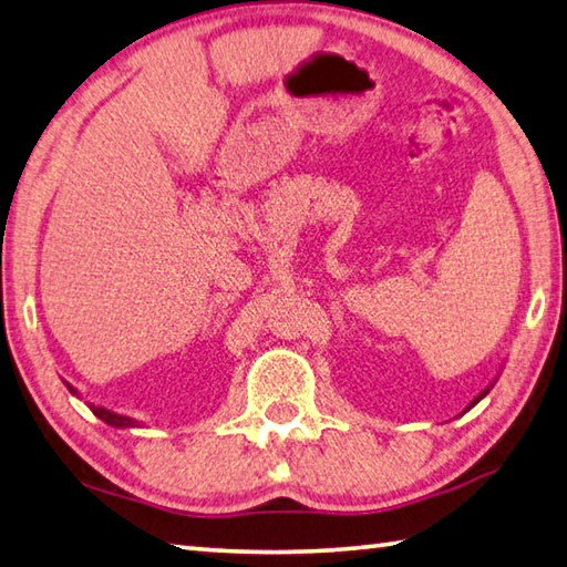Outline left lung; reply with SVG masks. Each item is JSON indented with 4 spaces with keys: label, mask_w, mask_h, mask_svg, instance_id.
<instances>
[{
    "label": "left lung",
    "mask_w": 567,
    "mask_h": 567,
    "mask_svg": "<svg viewBox=\"0 0 567 567\" xmlns=\"http://www.w3.org/2000/svg\"><path fill=\"white\" fill-rule=\"evenodd\" d=\"M496 380H498V378H494V382H491V384H488V388H484V390H482V392H478V394H476V398H474V400H472V402H468V408H466V410H464V412H468V410H472V408H474V404H476V402H482V400H484V398H486V394H488V390H491V388H494V384H496Z\"/></svg>",
    "instance_id": "8db88e82"
}]
</instances>
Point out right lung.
Here are the masks:
<instances>
[{
    "label": "right lung",
    "mask_w": 567,
    "mask_h": 567,
    "mask_svg": "<svg viewBox=\"0 0 567 567\" xmlns=\"http://www.w3.org/2000/svg\"><path fill=\"white\" fill-rule=\"evenodd\" d=\"M66 382V380H63ZM66 388H69V392L71 394H79V390L73 388L71 382H66ZM89 408H91V412L99 416V420H103L105 424H111V426H117V430H127V426H141V422H135L133 416H125V414H117V412H113V410H105V408H99V404H93V402H89Z\"/></svg>",
    "instance_id": "obj_1"
}]
</instances>
